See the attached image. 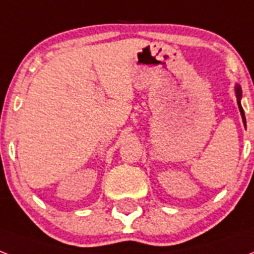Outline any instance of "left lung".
I'll return each mask as SVG.
<instances>
[{
  "label": "left lung",
  "instance_id": "8db88e82",
  "mask_svg": "<svg viewBox=\"0 0 254 254\" xmlns=\"http://www.w3.org/2000/svg\"><path fill=\"white\" fill-rule=\"evenodd\" d=\"M235 94H236V99H237V105H239L240 114H241V118H243V123L247 128V121H245V114H244L243 106H241V98H243V91H241V86L240 84H236L235 86Z\"/></svg>",
  "mask_w": 254,
  "mask_h": 254
}]
</instances>
